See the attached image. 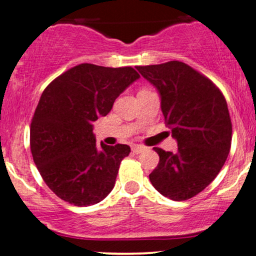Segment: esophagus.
I'll return each instance as SVG.
<instances>
[{
  "label": "esophagus",
  "mask_w": 256,
  "mask_h": 256,
  "mask_svg": "<svg viewBox=\"0 0 256 256\" xmlns=\"http://www.w3.org/2000/svg\"><path fill=\"white\" fill-rule=\"evenodd\" d=\"M144 146H140V144H134V146H132V152H136V154H140V152H142L143 150H144Z\"/></svg>",
  "instance_id": "obj_1"
}]
</instances>
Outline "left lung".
Listing matches in <instances>:
<instances>
[{"label": "left lung", "mask_w": 256, "mask_h": 256, "mask_svg": "<svg viewBox=\"0 0 256 256\" xmlns=\"http://www.w3.org/2000/svg\"><path fill=\"white\" fill-rule=\"evenodd\" d=\"M136 68L158 89L165 122L178 143L177 152L155 146L160 161L149 179L173 201L192 198L212 183L230 152L226 100L210 79L180 61Z\"/></svg>", "instance_id": "left-lung-1"}]
</instances>
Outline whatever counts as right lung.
I'll use <instances>...</instances> for the list:
<instances>
[{
	"mask_svg": "<svg viewBox=\"0 0 256 256\" xmlns=\"http://www.w3.org/2000/svg\"><path fill=\"white\" fill-rule=\"evenodd\" d=\"M140 78L132 67L80 64L55 78L43 91L30 128L32 158L43 180L68 204L86 207L112 192L126 144L96 146L92 122Z\"/></svg>",
	"mask_w": 256,
	"mask_h": 256,
	"instance_id": "obj_1",
	"label": "right lung"
}]
</instances>
